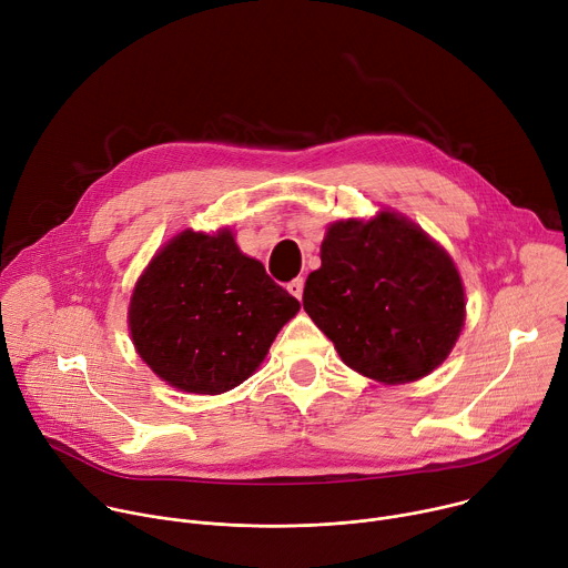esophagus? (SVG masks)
<instances>
[{
    "label": "esophagus",
    "instance_id": "esophagus-1",
    "mask_svg": "<svg viewBox=\"0 0 568 568\" xmlns=\"http://www.w3.org/2000/svg\"><path fill=\"white\" fill-rule=\"evenodd\" d=\"M303 285H305V281L298 276V278H294V281L287 285V290H290L292 296H296V298L301 301V296H303Z\"/></svg>",
    "mask_w": 568,
    "mask_h": 568
}]
</instances>
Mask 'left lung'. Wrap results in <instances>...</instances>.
I'll use <instances>...</instances> for the list:
<instances>
[{
    "instance_id": "left-lung-1",
    "label": "left lung",
    "mask_w": 568,
    "mask_h": 568,
    "mask_svg": "<svg viewBox=\"0 0 568 568\" xmlns=\"http://www.w3.org/2000/svg\"><path fill=\"white\" fill-rule=\"evenodd\" d=\"M303 310L353 371L404 384L452 353L465 323V292L443 247L412 220L382 211L368 222L328 226Z\"/></svg>"
}]
</instances>
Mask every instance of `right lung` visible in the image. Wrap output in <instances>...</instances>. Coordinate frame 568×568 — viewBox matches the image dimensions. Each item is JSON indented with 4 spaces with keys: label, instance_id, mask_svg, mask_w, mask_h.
Instances as JSON below:
<instances>
[{
    "label": "right lung",
    "instance_id": "add662e5",
    "mask_svg": "<svg viewBox=\"0 0 568 568\" xmlns=\"http://www.w3.org/2000/svg\"><path fill=\"white\" fill-rule=\"evenodd\" d=\"M298 307L229 229L182 231L141 274L128 323L136 353L161 379L217 395L261 366Z\"/></svg>",
    "mask_w": 568,
    "mask_h": 568
}]
</instances>
